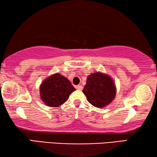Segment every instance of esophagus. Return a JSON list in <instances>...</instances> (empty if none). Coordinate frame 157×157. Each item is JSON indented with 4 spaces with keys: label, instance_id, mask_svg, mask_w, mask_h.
Here are the masks:
<instances>
[{
    "label": "esophagus",
    "instance_id": "obj_1",
    "mask_svg": "<svg viewBox=\"0 0 157 157\" xmlns=\"http://www.w3.org/2000/svg\"><path fill=\"white\" fill-rule=\"evenodd\" d=\"M76 88L77 90H83V86L78 85V86H76Z\"/></svg>",
    "mask_w": 157,
    "mask_h": 157
}]
</instances>
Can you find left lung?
I'll use <instances>...</instances> for the list:
<instances>
[{"mask_svg":"<svg viewBox=\"0 0 157 157\" xmlns=\"http://www.w3.org/2000/svg\"><path fill=\"white\" fill-rule=\"evenodd\" d=\"M83 92L92 105L103 108L114 99L116 87L111 77L106 74L95 72L88 76Z\"/></svg>","mask_w":157,"mask_h":157,"instance_id":"8db88e82","label":"left lung"}]
</instances>
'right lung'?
Here are the masks:
<instances>
[{
	"instance_id": "add662e5",
	"label": "right lung",
	"mask_w": 157,
	"mask_h": 157,
	"mask_svg": "<svg viewBox=\"0 0 157 157\" xmlns=\"http://www.w3.org/2000/svg\"><path fill=\"white\" fill-rule=\"evenodd\" d=\"M40 97L48 106L58 107L68 99L76 89L67 78L59 73L48 76L40 87Z\"/></svg>"
}]
</instances>
